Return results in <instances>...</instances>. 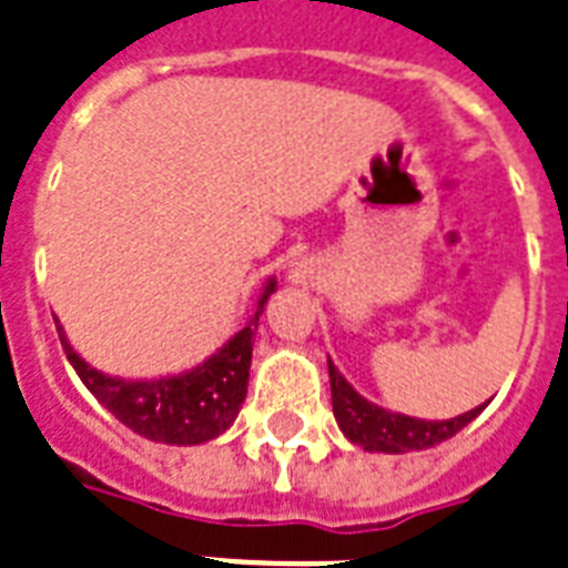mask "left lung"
I'll use <instances>...</instances> for the list:
<instances>
[{
  "label": "left lung",
  "mask_w": 568,
  "mask_h": 568,
  "mask_svg": "<svg viewBox=\"0 0 568 568\" xmlns=\"http://www.w3.org/2000/svg\"><path fill=\"white\" fill-rule=\"evenodd\" d=\"M328 379H332V408L337 426L344 429L349 442L371 453H408L435 447V444L453 438L463 426L471 424L486 406L483 403V406L459 417H450V420H424V417L388 412V408L364 399L332 362H328Z\"/></svg>",
  "instance_id": "left-lung-1"
}]
</instances>
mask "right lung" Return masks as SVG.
<instances>
[{"label": "right lung", "mask_w": 568, "mask_h": 568, "mask_svg": "<svg viewBox=\"0 0 568 568\" xmlns=\"http://www.w3.org/2000/svg\"><path fill=\"white\" fill-rule=\"evenodd\" d=\"M275 293V278L266 281L257 311L243 332H236L227 344L197 364L192 371L162 379H121L109 376L79 358L68 344L64 328L59 325L61 346L73 371L91 394L133 433L162 444H204L222 435L234 424L248 390V367L257 320L266 298Z\"/></svg>", "instance_id": "add662e5"}]
</instances>
